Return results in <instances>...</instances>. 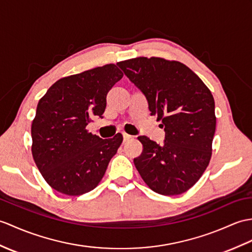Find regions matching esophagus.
I'll return each instance as SVG.
<instances>
[{
    "label": "esophagus",
    "mask_w": 252,
    "mask_h": 252,
    "mask_svg": "<svg viewBox=\"0 0 252 252\" xmlns=\"http://www.w3.org/2000/svg\"><path fill=\"white\" fill-rule=\"evenodd\" d=\"M122 135H124V140L125 142H126V140H128L130 138H132V136L131 135H128V134H126V133H122Z\"/></svg>",
    "instance_id": "esophagus-1"
}]
</instances>
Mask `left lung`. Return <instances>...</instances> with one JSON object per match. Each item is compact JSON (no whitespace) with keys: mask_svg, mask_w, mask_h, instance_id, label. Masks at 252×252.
<instances>
[{"mask_svg":"<svg viewBox=\"0 0 252 252\" xmlns=\"http://www.w3.org/2000/svg\"><path fill=\"white\" fill-rule=\"evenodd\" d=\"M147 98L151 115L162 121V145L138 136L143 153L134 159L149 188L177 195L201 178L212 157L215 101L198 76L178 61L139 57L117 63Z\"/></svg>","mask_w":252,"mask_h":252,"instance_id":"left-lung-1","label":"left lung"}]
</instances>
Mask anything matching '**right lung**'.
<instances>
[{
  "label": "right lung",
  "instance_id": "right-lung-1",
  "mask_svg": "<svg viewBox=\"0 0 252 252\" xmlns=\"http://www.w3.org/2000/svg\"><path fill=\"white\" fill-rule=\"evenodd\" d=\"M115 64H106L61 78L39 99L32 122V155L51 188L81 195L102 180L122 135L102 139L86 126L94 116L103 118L106 95L122 78Z\"/></svg>",
  "mask_w": 252,
  "mask_h": 252
}]
</instances>
